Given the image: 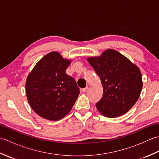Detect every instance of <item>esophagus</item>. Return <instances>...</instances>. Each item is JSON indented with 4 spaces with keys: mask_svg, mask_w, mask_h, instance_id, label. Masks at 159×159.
Instances as JSON below:
<instances>
[{
    "mask_svg": "<svg viewBox=\"0 0 159 159\" xmlns=\"http://www.w3.org/2000/svg\"><path fill=\"white\" fill-rule=\"evenodd\" d=\"M89 88H90V85H87V87H85V88H83V89H82V91H83V92H87V91L88 90Z\"/></svg>",
    "mask_w": 159,
    "mask_h": 159,
    "instance_id": "obj_1",
    "label": "esophagus"
}]
</instances>
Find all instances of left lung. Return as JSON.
<instances>
[{"label": "left lung", "instance_id": "obj_1", "mask_svg": "<svg viewBox=\"0 0 159 159\" xmlns=\"http://www.w3.org/2000/svg\"><path fill=\"white\" fill-rule=\"evenodd\" d=\"M87 61L100 78L102 98L96 108L104 116L114 118L128 112L136 103L142 89V76L136 65L113 49Z\"/></svg>", "mask_w": 159, "mask_h": 159}]
</instances>
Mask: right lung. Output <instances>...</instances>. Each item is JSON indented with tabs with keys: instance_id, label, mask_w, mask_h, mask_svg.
<instances>
[{
	"instance_id": "obj_1",
	"label": "right lung",
	"mask_w": 159,
	"mask_h": 159,
	"mask_svg": "<svg viewBox=\"0 0 159 159\" xmlns=\"http://www.w3.org/2000/svg\"><path fill=\"white\" fill-rule=\"evenodd\" d=\"M70 62L59 52H51L36 64L26 79L30 106L44 119L57 121L64 117L79 96L75 80L66 73Z\"/></svg>"
}]
</instances>
